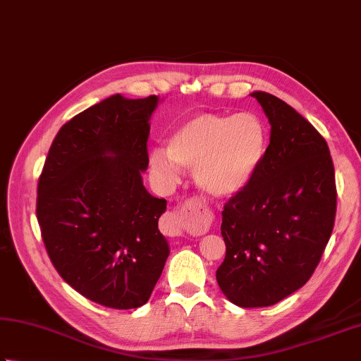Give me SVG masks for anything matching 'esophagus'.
<instances>
[{
  "instance_id": "esophagus-1",
  "label": "esophagus",
  "mask_w": 361,
  "mask_h": 361,
  "mask_svg": "<svg viewBox=\"0 0 361 361\" xmlns=\"http://www.w3.org/2000/svg\"><path fill=\"white\" fill-rule=\"evenodd\" d=\"M202 221V213L192 204H185L178 211L167 213L164 217V227L169 236H180L183 230Z\"/></svg>"
}]
</instances>
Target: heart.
<instances>
[{
	"label": "heart",
	"instance_id": "obj_1",
	"mask_svg": "<svg viewBox=\"0 0 361 361\" xmlns=\"http://www.w3.org/2000/svg\"><path fill=\"white\" fill-rule=\"evenodd\" d=\"M267 152V131L252 112L188 118L167 139L166 152H150L159 178L175 181L178 167L192 169L195 185L211 199H230L249 186Z\"/></svg>",
	"mask_w": 361,
	"mask_h": 361
}]
</instances>
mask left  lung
<instances>
[{"mask_svg": "<svg viewBox=\"0 0 361 361\" xmlns=\"http://www.w3.org/2000/svg\"><path fill=\"white\" fill-rule=\"evenodd\" d=\"M271 123V142L249 186L222 211L227 247L216 279L231 303L271 307L307 283L336 214L335 169L314 126L283 100L252 92Z\"/></svg>", "mask_w": 361, "mask_h": 361, "instance_id": "8db88e82", "label": "left lung"}]
</instances>
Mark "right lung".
Here are the masks:
<instances>
[{"label": "right lung", "instance_id": "1", "mask_svg": "<svg viewBox=\"0 0 361 361\" xmlns=\"http://www.w3.org/2000/svg\"><path fill=\"white\" fill-rule=\"evenodd\" d=\"M158 103L116 94L80 112L56 134L39 178L48 257L75 291L103 307H142L171 253L158 228L167 202L142 181Z\"/></svg>", "mask_w": 361, "mask_h": 361}]
</instances>
